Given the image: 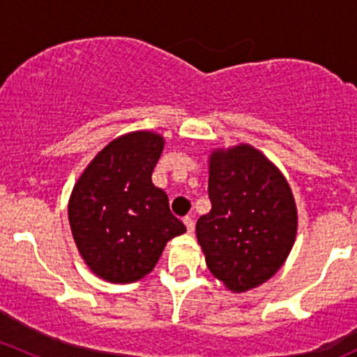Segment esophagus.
<instances>
[{
    "label": "esophagus",
    "mask_w": 357,
    "mask_h": 357,
    "mask_svg": "<svg viewBox=\"0 0 357 357\" xmlns=\"http://www.w3.org/2000/svg\"><path fill=\"white\" fill-rule=\"evenodd\" d=\"M183 222L186 225V229H188V233H193V229H195V221H193L192 215H186V218L183 219Z\"/></svg>",
    "instance_id": "34e87169"
}]
</instances>
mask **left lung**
<instances>
[{"instance_id":"obj_1","label":"left lung","mask_w":357,"mask_h":357,"mask_svg":"<svg viewBox=\"0 0 357 357\" xmlns=\"http://www.w3.org/2000/svg\"><path fill=\"white\" fill-rule=\"evenodd\" d=\"M212 208L197 221L205 262L233 291L271 278L294 245L297 211L289 183L248 145L212 153L208 165Z\"/></svg>"}]
</instances>
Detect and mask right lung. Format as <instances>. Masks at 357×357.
<instances>
[{
  "mask_svg": "<svg viewBox=\"0 0 357 357\" xmlns=\"http://www.w3.org/2000/svg\"><path fill=\"white\" fill-rule=\"evenodd\" d=\"M164 139L149 131L121 136L86 167L72 192L68 221L86 264L114 283H131L155 268L165 243L186 226L152 183Z\"/></svg>",
  "mask_w": 357,
  "mask_h": 357,
  "instance_id": "right-lung-1",
  "label": "right lung"
}]
</instances>
